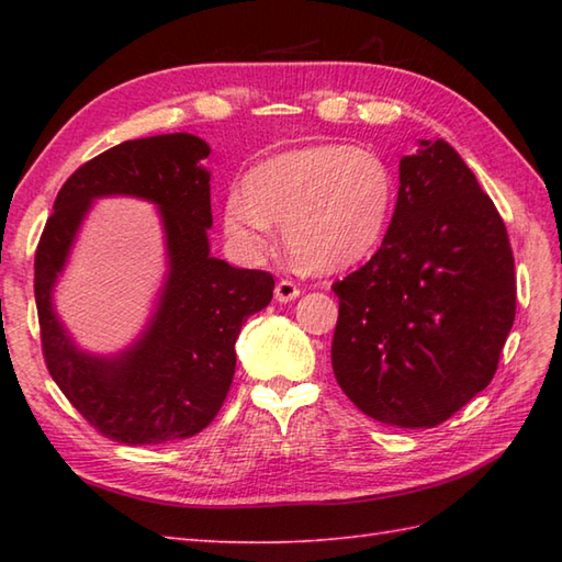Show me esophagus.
<instances>
[{
    "mask_svg": "<svg viewBox=\"0 0 562 562\" xmlns=\"http://www.w3.org/2000/svg\"><path fill=\"white\" fill-rule=\"evenodd\" d=\"M300 288L292 280H280L278 284H274V300H278L280 304H288V302H294L296 296H300Z\"/></svg>",
    "mask_w": 562,
    "mask_h": 562,
    "instance_id": "1",
    "label": "esophagus"
}]
</instances>
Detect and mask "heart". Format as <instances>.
<instances>
[{
  "label": "heart",
  "mask_w": 562,
  "mask_h": 562,
  "mask_svg": "<svg viewBox=\"0 0 562 562\" xmlns=\"http://www.w3.org/2000/svg\"><path fill=\"white\" fill-rule=\"evenodd\" d=\"M246 193L226 195L224 236L248 262L272 248L282 224L290 254L306 268L338 270L372 254L396 205V178L367 147L312 145L282 151L248 171Z\"/></svg>",
  "instance_id": "1"
}]
</instances>
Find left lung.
<instances>
[{
  "instance_id": "8db88e82",
  "label": "left lung",
  "mask_w": 562,
  "mask_h": 562,
  "mask_svg": "<svg viewBox=\"0 0 562 562\" xmlns=\"http://www.w3.org/2000/svg\"><path fill=\"white\" fill-rule=\"evenodd\" d=\"M398 181L381 248L333 284L330 360L364 415L417 429L449 420L491 384L517 282L505 222L449 142H417Z\"/></svg>"
}]
</instances>
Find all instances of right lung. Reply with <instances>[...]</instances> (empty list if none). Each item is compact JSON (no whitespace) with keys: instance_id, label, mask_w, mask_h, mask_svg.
I'll return each instance as SVG.
<instances>
[{"instance_id":"add662e5","label":"right lung","mask_w":562,"mask_h":562,"mask_svg":"<svg viewBox=\"0 0 562 562\" xmlns=\"http://www.w3.org/2000/svg\"><path fill=\"white\" fill-rule=\"evenodd\" d=\"M210 157L188 133L123 142L67 178L35 250V306L47 372L87 423L121 445H166L205 429L236 369V338L272 300L270 272L210 254ZM125 194L160 210L167 278L146 330L115 356H93L58 321L52 292L90 205Z\"/></svg>"}]
</instances>
